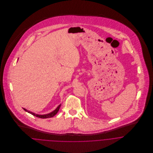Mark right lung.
Wrapping results in <instances>:
<instances>
[{
  "instance_id": "obj_1",
  "label": "right lung",
  "mask_w": 153,
  "mask_h": 153,
  "mask_svg": "<svg viewBox=\"0 0 153 153\" xmlns=\"http://www.w3.org/2000/svg\"><path fill=\"white\" fill-rule=\"evenodd\" d=\"M61 106V104L59 105L57 107V108L55 109L54 111H53L52 112H50V113H49V114H42H42H35V113H34V112H31V111H29L25 109V108H23V109H24L25 111L27 112L28 113H29V114H32V115H34V116H35V117H39V118H48L53 117L54 115H55L57 114V112H58V111H59V109L60 108Z\"/></svg>"
}]
</instances>
